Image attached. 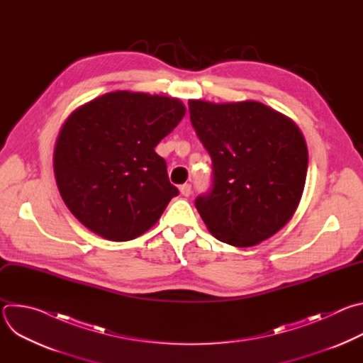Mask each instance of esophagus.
Here are the masks:
<instances>
[{
  "mask_svg": "<svg viewBox=\"0 0 363 363\" xmlns=\"http://www.w3.org/2000/svg\"><path fill=\"white\" fill-rule=\"evenodd\" d=\"M179 192L184 195V196H189L191 192H192V188L189 184H184L179 186Z\"/></svg>",
  "mask_w": 363,
  "mask_h": 363,
  "instance_id": "1",
  "label": "esophagus"
}]
</instances>
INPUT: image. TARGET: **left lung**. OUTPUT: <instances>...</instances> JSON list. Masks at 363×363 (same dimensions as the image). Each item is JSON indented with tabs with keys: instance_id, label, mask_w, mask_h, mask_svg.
I'll use <instances>...</instances> for the list:
<instances>
[{
	"instance_id": "8db88e82",
	"label": "left lung",
	"mask_w": 363,
	"mask_h": 363,
	"mask_svg": "<svg viewBox=\"0 0 363 363\" xmlns=\"http://www.w3.org/2000/svg\"><path fill=\"white\" fill-rule=\"evenodd\" d=\"M192 126L213 160L214 185L198 196L208 231L234 247H252L294 216L307 175V145L286 115L255 100L189 99Z\"/></svg>"
}]
</instances>
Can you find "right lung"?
Listing matches in <instances>:
<instances>
[{
    "instance_id": "right-lung-1",
    "label": "right lung",
    "mask_w": 363,
    "mask_h": 363,
    "mask_svg": "<svg viewBox=\"0 0 363 363\" xmlns=\"http://www.w3.org/2000/svg\"><path fill=\"white\" fill-rule=\"evenodd\" d=\"M178 97L116 90L70 113L55 146V177L70 213L111 241L133 240L178 195L157 145L181 122Z\"/></svg>"
}]
</instances>
